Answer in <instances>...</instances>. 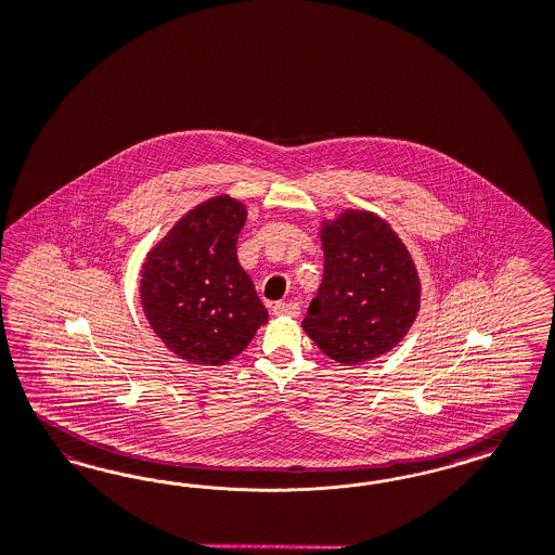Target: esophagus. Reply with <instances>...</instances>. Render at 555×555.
<instances>
[{"mask_svg":"<svg viewBox=\"0 0 555 555\" xmlns=\"http://www.w3.org/2000/svg\"><path fill=\"white\" fill-rule=\"evenodd\" d=\"M272 313L279 318H297L301 313V307L297 304H274Z\"/></svg>","mask_w":555,"mask_h":555,"instance_id":"34e87169","label":"esophagus"}]
</instances>
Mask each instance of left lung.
<instances>
[{"label":"left lung","instance_id":"1","mask_svg":"<svg viewBox=\"0 0 555 555\" xmlns=\"http://www.w3.org/2000/svg\"><path fill=\"white\" fill-rule=\"evenodd\" d=\"M324 281L304 330L336 363L373 361L402 343L421 309V276L398 233L375 212L324 221Z\"/></svg>","mask_w":555,"mask_h":555}]
</instances>
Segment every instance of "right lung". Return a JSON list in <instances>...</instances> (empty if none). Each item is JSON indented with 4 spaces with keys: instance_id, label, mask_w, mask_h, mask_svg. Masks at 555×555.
<instances>
[{
    "instance_id": "obj_1",
    "label": "right lung",
    "mask_w": 555,
    "mask_h": 555,
    "mask_svg": "<svg viewBox=\"0 0 555 555\" xmlns=\"http://www.w3.org/2000/svg\"><path fill=\"white\" fill-rule=\"evenodd\" d=\"M246 207L228 194L196 205L155 244L141 270L145 318L176 357L225 364L268 322L248 272L237 262Z\"/></svg>"
}]
</instances>
